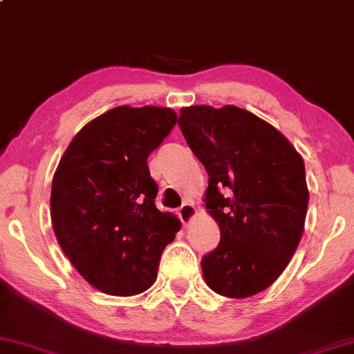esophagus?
<instances>
[{"label":"esophagus","mask_w":354,"mask_h":354,"mask_svg":"<svg viewBox=\"0 0 354 354\" xmlns=\"http://www.w3.org/2000/svg\"><path fill=\"white\" fill-rule=\"evenodd\" d=\"M178 214H180L183 225L188 226L193 223V219L196 218V208H194L193 203H185L180 208V211H178Z\"/></svg>","instance_id":"34e87169"}]
</instances>
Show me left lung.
<instances>
[{"label":"left lung","instance_id":"1","mask_svg":"<svg viewBox=\"0 0 354 354\" xmlns=\"http://www.w3.org/2000/svg\"><path fill=\"white\" fill-rule=\"evenodd\" d=\"M186 143L208 171L205 203L221 239L201 259L214 293L248 298L270 288L293 258L304 231V161L274 126L246 109L183 108Z\"/></svg>","mask_w":354,"mask_h":354}]
</instances>
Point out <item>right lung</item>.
Wrapping results in <instances>:
<instances>
[{
  "label": "right lung",
  "mask_w": 354,
  "mask_h": 354,
  "mask_svg": "<svg viewBox=\"0 0 354 354\" xmlns=\"http://www.w3.org/2000/svg\"><path fill=\"white\" fill-rule=\"evenodd\" d=\"M160 106L109 109L73 138L51 186V223L61 250L96 290L143 293L156 281L163 250L180 231L154 206L148 156L176 124Z\"/></svg>",
  "instance_id": "1"
}]
</instances>
